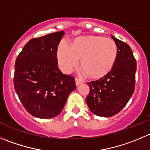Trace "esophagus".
Listing matches in <instances>:
<instances>
[{"label": "esophagus", "mask_w": 150, "mask_h": 150, "mask_svg": "<svg viewBox=\"0 0 150 150\" xmlns=\"http://www.w3.org/2000/svg\"><path fill=\"white\" fill-rule=\"evenodd\" d=\"M83 83V81L81 79H80V78H75V83H76L77 86L80 85L81 83Z\"/></svg>", "instance_id": "1"}]
</instances>
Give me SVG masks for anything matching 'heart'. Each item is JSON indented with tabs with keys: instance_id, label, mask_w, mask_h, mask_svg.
Listing matches in <instances>:
<instances>
[{
	"instance_id": "heart-1",
	"label": "heart",
	"mask_w": 150,
	"mask_h": 150,
	"mask_svg": "<svg viewBox=\"0 0 150 150\" xmlns=\"http://www.w3.org/2000/svg\"><path fill=\"white\" fill-rule=\"evenodd\" d=\"M115 42L103 36H87L76 39L72 46L66 42L60 43L57 57L61 69L70 72L79 64L88 76L101 78L110 72L117 57Z\"/></svg>"
}]
</instances>
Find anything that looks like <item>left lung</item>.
I'll use <instances>...</instances> for the list:
<instances>
[{"label":"left lung","mask_w":150,"mask_h":150,"mask_svg":"<svg viewBox=\"0 0 150 150\" xmlns=\"http://www.w3.org/2000/svg\"><path fill=\"white\" fill-rule=\"evenodd\" d=\"M118 49L114 67L105 75L87 83L90 88L86 102L93 114L109 117L121 111L133 95L136 61L127 43L111 36Z\"/></svg>","instance_id":"left-lung-1"}]
</instances>
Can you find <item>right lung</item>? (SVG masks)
I'll return each instance as SVG.
<instances>
[{"mask_svg":"<svg viewBox=\"0 0 150 150\" xmlns=\"http://www.w3.org/2000/svg\"><path fill=\"white\" fill-rule=\"evenodd\" d=\"M64 33L59 31L29 40L16 59L14 89L26 110L37 118L59 115L76 88L75 78L58 67V46Z\"/></svg>","mask_w":150,"mask_h":150,"instance_id":"add662e5","label":"right lung"}]
</instances>
